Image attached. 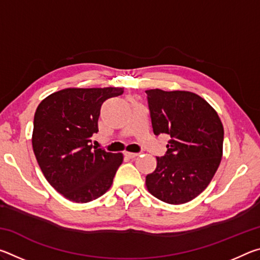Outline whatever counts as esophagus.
I'll return each instance as SVG.
<instances>
[{"instance_id": "obj_1", "label": "esophagus", "mask_w": 260, "mask_h": 260, "mask_svg": "<svg viewBox=\"0 0 260 260\" xmlns=\"http://www.w3.org/2000/svg\"><path fill=\"white\" fill-rule=\"evenodd\" d=\"M138 155H139V153H136V152H128V151L125 152V156L128 157V158H135Z\"/></svg>"}]
</instances>
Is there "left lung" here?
Here are the masks:
<instances>
[{
  "instance_id": "1",
  "label": "left lung",
  "mask_w": 260,
  "mask_h": 260,
  "mask_svg": "<svg viewBox=\"0 0 260 260\" xmlns=\"http://www.w3.org/2000/svg\"><path fill=\"white\" fill-rule=\"evenodd\" d=\"M156 135L169 134L167 151L146 177L149 192L169 204H183L209 186L222 157L223 127L218 113L195 93L146 90Z\"/></svg>"
}]
</instances>
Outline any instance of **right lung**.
I'll list each match as a JSON object with an SVG mask.
<instances>
[{
	"label": "right lung",
	"instance_id": "right-lung-1",
	"mask_svg": "<svg viewBox=\"0 0 260 260\" xmlns=\"http://www.w3.org/2000/svg\"><path fill=\"white\" fill-rule=\"evenodd\" d=\"M124 88H67L52 93L34 114L32 146L43 175L65 199L88 203L107 192L121 165L122 153L98 149L91 136L99 132L104 101Z\"/></svg>",
	"mask_w": 260,
	"mask_h": 260
}]
</instances>
